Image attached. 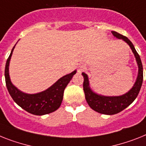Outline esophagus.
I'll list each match as a JSON object with an SVG mask.
<instances>
[{"instance_id": "obj_1", "label": "esophagus", "mask_w": 146, "mask_h": 146, "mask_svg": "<svg viewBox=\"0 0 146 146\" xmlns=\"http://www.w3.org/2000/svg\"><path fill=\"white\" fill-rule=\"evenodd\" d=\"M86 65L84 64H80L78 66V72H84V70H86Z\"/></svg>"}]
</instances>
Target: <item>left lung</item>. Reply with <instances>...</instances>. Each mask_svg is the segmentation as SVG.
Masks as SVG:
<instances>
[{"instance_id": "obj_1", "label": "left lung", "mask_w": 146, "mask_h": 146, "mask_svg": "<svg viewBox=\"0 0 146 146\" xmlns=\"http://www.w3.org/2000/svg\"><path fill=\"white\" fill-rule=\"evenodd\" d=\"M112 33L114 36L118 38L123 39L125 42L129 44L137 60L138 67H139V72H138L137 81L135 82V84L129 92L121 96H112V97L100 96L92 92L89 86V80H88L87 75L84 72L82 73L84 78V85H83L84 91L88 104L95 111L99 113L106 114V115L116 114L127 108L138 96L143 80V64L141 62L139 55L137 52L133 44L127 37L123 35L120 34L115 31H112Z\"/></svg>"}]
</instances>
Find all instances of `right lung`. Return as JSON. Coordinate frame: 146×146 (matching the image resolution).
<instances>
[{
    "label": "right lung",
    "instance_id": "obj_1",
    "mask_svg": "<svg viewBox=\"0 0 146 146\" xmlns=\"http://www.w3.org/2000/svg\"><path fill=\"white\" fill-rule=\"evenodd\" d=\"M14 48L15 46L12 49L5 66L6 86L13 101L25 110L33 115H42L56 110L62 103L65 88L76 73V71L63 76L45 91L36 94L24 93L13 86L9 78V65Z\"/></svg>",
    "mask_w": 146,
    "mask_h": 146
}]
</instances>
